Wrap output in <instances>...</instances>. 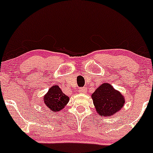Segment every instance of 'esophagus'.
Here are the masks:
<instances>
[{
	"label": "esophagus",
	"instance_id": "34e87169",
	"mask_svg": "<svg viewBox=\"0 0 153 153\" xmlns=\"http://www.w3.org/2000/svg\"><path fill=\"white\" fill-rule=\"evenodd\" d=\"M79 91L80 92V93H83V94L85 93V92L87 91L86 87H83V88H80L79 89Z\"/></svg>",
	"mask_w": 153,
	"mask_h": 153
}]
</instances>
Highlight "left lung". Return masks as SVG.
<instances>
[{
	"label": "left lung",
	"instance_id": "8db88e82",
	"mask_svg": "<svg viewBox=\"0 0 153 153\" xmlns=\"http://www.w3.org/2000/svg\"><path fill=\"white\" fill-rule=\"evenodd\" d=\"M91 98L96 110L100 116L108 117L117 113L125 103L123 94L107 83L99 86L92 94Z\"/></svg>",
	"mask_w": 153,
	"mask_h": 153
}]
</instances>
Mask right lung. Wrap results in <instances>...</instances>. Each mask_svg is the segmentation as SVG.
<instances>
[{
  "label": "right lung",
  "instance_id": "1",
  "mask_svg": "<svg viewBox=\"0 0 153 153\" xmlns=\"http://www.w3.org/2000/svg\"><path fill=\"white\" fill-rule=\"evenodd\" d=\"M69 100V97L63 93L57 85L51 87L43 97V101L46 106L53 112H59L62 110Z\"/></svg>",
  "mask_w": 153,
  "mask_h": 153
}]
</instances>
